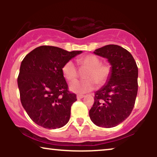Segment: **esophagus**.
Here are the masks:
<instances>
[{
    "label": "esophagus",
    "mask_w": 157,
    "mask_h": 157,
    "mask_svg": "<svg viewBox=\"0 0 157 157\" xmlns=\"http://www.w3.org/2000/svg\"><path fill=\"white\" fill-rule=\"evenodd\" d=\"M83 97H84V95H81V94L77 95V100H80V99L83 98Z\"/></svg>",
    "instance_id": "obj_1"
}]
</instances>
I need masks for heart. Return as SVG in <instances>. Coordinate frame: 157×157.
Wrapping results in <instances>:
<instances>
[{
  "label": "heart",
  "mask_w": 157,
  "mask_h": 157,
  "mask_svg": "<svg viewBox=\"0 0 157 157\" xmlns=\"http://www.w3.org/2000/svg\"><path fill=\"white\" fill-rule=\"evenodd\" d=\"M80 68H86L84 74L86 80L75 81L69 86V89L74 93L82 94L91 91L96 83L102 86L107 82L111 75V68L109 64L101 63V60L94 55H88L77 60ZM62 73L66 80L73 81L77 77V69L73 61L68 60L63 65Z\"/></svg>",
  "instance_id": "1"
}]
</instances>
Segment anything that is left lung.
I'll return each instance as SVG.
<instances>
[{"label": "left lung", "instance_id": "left-lung-1", "mask_svg": "<svg viewBox=\"0 0 157 157\" xmlns=\"http://www.w3.org/2000/svg\"><path fill=\"white\" fill-rule=\"evenodd\" d=\"M94 53L107 59L111 72L105 84L95 92L90 119L99 127H115L134 109L138 91L137 66L130 52L117 45H107Z\"/></svg>", "mask_w": 157, "mask_h": 157}]
</instances>
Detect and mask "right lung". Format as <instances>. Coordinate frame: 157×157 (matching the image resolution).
<instances>
[{
  "instance_id": "right-lung-1",
  "label": "right lung",
  "mask_w": 157,
  "mask_h": 157,
  "mask_svg": "<svg viewBox=\"0 0 157 157\" xmlns=\"http://www.w3.org/2000/svg\"><path fill=\"white\" fill-rule=\"evenodd\" d=\"M82 52L41 46L21 62L17 77L21 104L37 125L56 129L67 124L71 105L77 98L75 94L68 91L62 68Z\"/></svg>"
}]
</instances>
